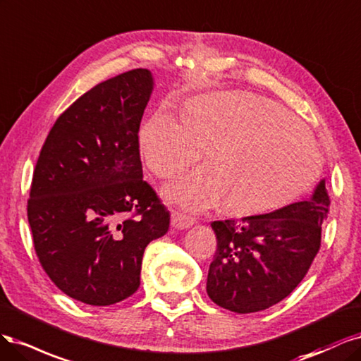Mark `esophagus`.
<instances>
[{"instance_id": "1", "label": "esophagus", "mask_w": 361, "mask_h": 361, "mask_svg": "<svg viewBox=\"0 0 361 361\" xmlns=\"http://www.w3.org/2000/svg\"><path fill=\"white\" fill-rule=\"evenodd\" d=\"M192 225H193V220L192 219L185 217L183 214H178V213H172L171 214V226L173 229H180V231L181 229H188Z\"/></svg>"}]
</instances>
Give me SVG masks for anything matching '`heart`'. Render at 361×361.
Returning a JSON list of instances; mask_svg holds the SVG:
<instances>
[{"label":"heart","instance_id":"b5f03b06","mask_svg":"<svg viewBox=\"0 0 361 361\" xmlns=\"http://www.w3.org/2000/svg\"><path fill=\"white\" fill-rule=\"evenodd\" d=\"M149 171L176 177L200 160L207 164L165 185L164 200L183 213L201 214L225 202L238 214L288 204L317 180L321 156L306 127L270 99L220 91L184 106V121L157 109L139 129Z\"/></svg>","mask_w":361,"mask_h":361}]
</instances>
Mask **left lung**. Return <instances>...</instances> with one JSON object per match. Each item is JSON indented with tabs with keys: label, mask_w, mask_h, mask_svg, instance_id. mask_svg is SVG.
I'll list each match as a JSON object with an SVG mask.
<instances>
[{
	"label": "left lung",
	"mask_w": 361,
	"mask_h": 361,
	"mask_svg": "<svg viewBox=\"0 0 361 361\" xmlns=\"http://www.w3.org/2000/svg\"><path fill=\"white\" fill-rule=\"evenodd\" d=\"M330 197L322 178L307 201L241 220H217L207 294L235 313L269 309L303 281L321 246Z\"/></svg>",
	"instance_id": "obj_1"
}]
</instances>
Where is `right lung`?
<instances>
[{
  "instance_id": "obj_1",
  "label": "right lung",
  "mask_w": 361,
  "mask_h": 361,
  "mask_svg": "<svg viewBox=\"0 0 361 361\" xmlns=\"http://www.w3.org/2000/svg\"><path fill=\"white\" fill-rule=\"evenodd\" d=\"M154 90L148 68L80 96L55 121L34 169L28 222L43 270L64 294L109 306L135 294L169 212L142 178L137 132Z\"/></svg>"
}]
</instances>
